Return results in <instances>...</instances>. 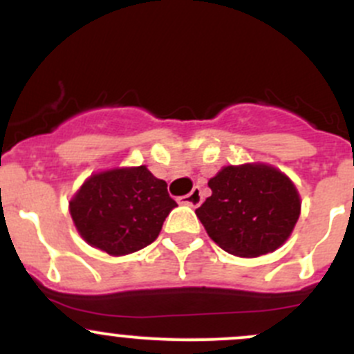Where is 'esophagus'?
Wrapping results in <instances>:
<instances>
[{"label":"esophagus","mask_w":354,"mask_h":354,"mask_svg":"<svg viewBox=\"0 0 354 354\" xmlns=\"http://www.w3.org/2000/svg\"><path fill=\"white\" fill-rule=\"evenodd\" d=\"M180 202L187 203V205H190V207H198L200 203H202V194H200V188L195 187L190 194L185 195V197H181Z\"/></svg>","instance_id":"34e87169"}]
</instances>
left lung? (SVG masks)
Returning a JSON list of instances; mask_svg holds the SVG:
<instances>
[{"mask_svg":"<svg viewBox=\"0 0 354 354\" xmlns=\"http://www.w3.org/2000/svg\"><path fill=\"white\" fill-rule=\"evenodd\" d=\"M212 195L195 212L209 236L238 257L279 248L299 217V195L281 171L266 164L227 166L209 180Z\"/></svg>","mask_w":354,"mask_h":354,"instance_id":"8db88e82","label":"left lung"}]
</instances>
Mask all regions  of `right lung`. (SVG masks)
Here are the masks:
<instances>
[{
	"instance_id": "add662e5",
	"label": "right lung",
	"mask_w": 354,
	"mask_h": 354,
	"mask_svg": "<svg viewBox=\"0 0 354 354\" xmlns=\"http://www.w3.org/2000/svg\"><path fill=\"white\" fill-rule=\"evenodd\" d=\"M176 205L166 181L138 166L88 178L70 202V214L88 245L127 255L151 245Z\"/></svg>"
}]
</instances>
